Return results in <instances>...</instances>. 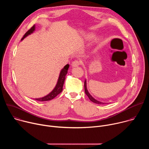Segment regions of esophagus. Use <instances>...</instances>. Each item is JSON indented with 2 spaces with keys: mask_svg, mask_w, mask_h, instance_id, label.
Listing matches in <instances>:
<instances>
[{
  "mask_svg": "<svg viewBox=\"0 0 149 149\" xmlns=\"http://www.w3.org/2000/svg\"><path fill=\"white\" fill-rule=\"evenodd\" d=\"M81 62L80 61L75 60V61H74V62H72V66L73 67H77V66L81 64Z\"/></svg>",
  "mask_w": 149,
  "mask_h": 149,
  "instance_id": "1",
  "label": "esophagus"
}]
</instances>
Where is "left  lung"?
Instances as JSON below:
<instances>
[{"label": "left lung", "instance_id": "1", "mask_svg": "<svg viewBox=\"0 0 149 149\" xmlns=\"http://www.w3.org/2000/svg\"><path fill=\"white\" fill-rule=\"evenodd\" d=\"M84 90H85V93H86V95L88 96V97L89 98V99L93 102L95 103V104H104L105 103L104 102H100V101H98L97 100H96L95 98H94L90 94V93H88V90H87V84H86V81H85L84 82Z\"/></svg>", "mask_w": 149, "mask_h": 149}]
</instances>
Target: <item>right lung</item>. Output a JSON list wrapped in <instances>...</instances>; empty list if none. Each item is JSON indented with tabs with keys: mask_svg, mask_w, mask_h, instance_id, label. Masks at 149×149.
<instances>
[{
	"mask_svg": "<svg viewBox=\"0 0 149 149\" xmlns=\"http://www.w3.org/2000/svg\"><path fill=\"white\" fill-rule=\"evenodd\" d=\"M35 26L33 25L30 29H29L25 33V34L24 35V36H23V38L21 40L24 39L28 35L32 33L35 31ZM68 68H69V65L67 64L61 70L59 76V78H58V82L56 85L55 88L52 90V91L51 93H50L49 94H48L47 95H46L44 97L40 98H36L35 100L37 101H45L51 100L53 98H54L56 96H57L59 93H61L63 90L62 88H63V83H64L65 76L68 72Z\"/></svg>",
	"mask_w": 149,
	"mask_h": 149,
	"instance_id": "add662e5",
	"label": "right lung"
}]
</instances>
